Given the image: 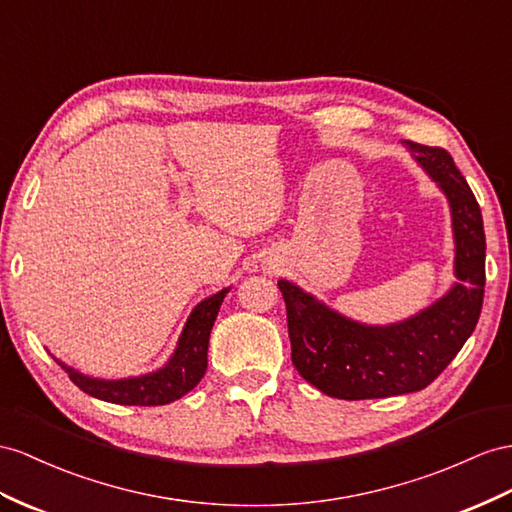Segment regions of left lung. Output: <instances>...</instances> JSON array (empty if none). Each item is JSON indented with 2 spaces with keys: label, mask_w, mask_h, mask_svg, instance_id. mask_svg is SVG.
Listing matches in <instances>:
<instances>
[{
  "label": "left lung",
  "mask_w": 512,
  "mask_h": 512,
  "mask_svg": "<svg viewBox=\"0 0 512 512\" xmlns=\"http://www.w3.org/2000/svg\"><path fill=\"white\" fill-rule=\"evenodd\" d=\"M404 144L448 196L458 283L413 318L368 326L281 279L294 368L331 398H387L428 387L458 355L480 318L487 251L480 205L448 151L411 140Z\"/></svg>",
  "instance_id": "left-lung-1"
}]
</instances>
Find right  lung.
<instances>
[{
	"label": "right lung",
	"instance_id": "right-lung-1",
	"mask_svg": "<svg viewBox=\"0 0 512 512\" xmlns=\"http://www.w3.org/2000/svg\"><path fill=\"white\" fill-rule=\"evenodd\" d=\"M227 292L229 287L201 300L192 309L190 318L181 331L173 357L157 372L121 378V381H103V378L84 376L69 368V365H64L62 361H56L69 374L71 381L93 398L127 406H160L175 402L199 385L207 370L209 333H212V326Z\"/></svg>",
	"mask_w": 512,
	"mask_h": 512
}]
</instances>
